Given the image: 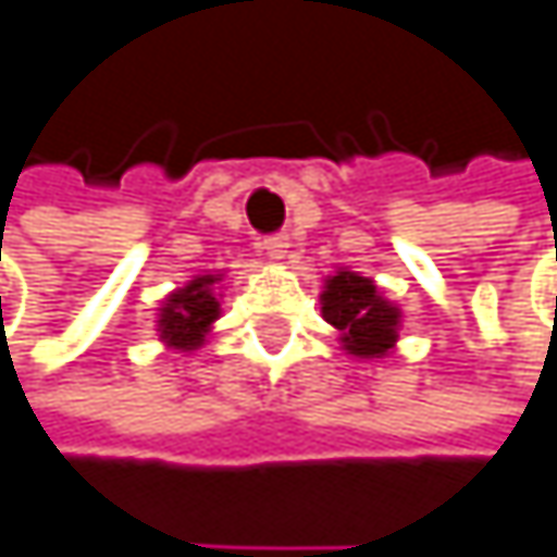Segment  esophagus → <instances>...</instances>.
<instances>
[{
	"mask_svg": "<svg viewBox=\"0 0 557 557\" xmlns=\"http://www.w3.org/2000/svg\"><path fill=\"white\" fill-rule=\"evenodd\" d=\"M263 253L270 257V260H284L287 257V250H290V240H287V234H273V237H263Z\"/></svg>",
	"mask_w": 557,
	"mask_h": 557,
	"instance_id": "1",
	"label": "esophagus"
}]
</instances>
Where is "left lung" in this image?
<instances>
[{"label":"left lung","instance_id":"1","mask_svg":"<svg viewBox=\"0 0 557 557\" xmlns=\"http://www.w3.org/2000/svg\"><path fill=\"white\" fill-rule=\"evenodd\" d=\"M323 320L339 333V346L356 360H383L399 343L403 310L370 276L336 267L320 294Z\"/></svg>","mask_w":557,"mask_h":557}]
</instances>
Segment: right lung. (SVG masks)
Listing matches in <instances>:
<instances>
[{
  "instance_id": "obj_1",
  "label": "right lung",
  "mask_w": 557,
  "mask_h": 557,
  "mask_svg": "<svg viewBox=\"0 0 557 557\" xmlns=\"http://www.w3.org/2000/svg\"><path fill=\"white\" fill-rule=\"evenodd\" d=\"M224 273H197L184 287L171 290L154 317V333L168 349L194 352L201 349L221 320Z\"/></svg>"
}]
</instances>
